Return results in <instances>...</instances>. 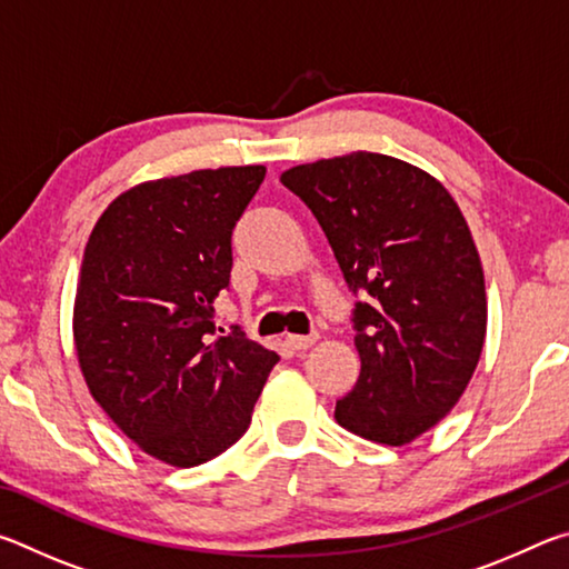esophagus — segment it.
Masks as SVG:
<instances>
[{
  "label": "esophagus",
  "mask_w": 569,
  "mask_h": 569,
  "mask_svg": "<svg viewBox=\"0 0 569 569\" xmlns=\"http://www.w3.org/2000/svg\"><path fill=\"white\" fill-rule=\"evenodd\" d=\"M288 346H291L293 351H306L311 349V346L319 341V333H311V336H288Z\"/></svg>",
  "instance_id": "esophagus-1"
}]
</instances>
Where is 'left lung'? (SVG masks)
Listing matches in <instances>:
<instances>
[{
	"mask_svg": "<svg viewBox=\"0 0 569 569\" xmlns=\"http://www.w3.org/2000/svg\"><path fill=\"white\" fill-rule=\"evenodd\" d=\"M281 182L363 296L353 308L361 373L333 417L377 445H409L459 401L485 346V271L467 220L435 176L381 152L306 162Z\"/></svg>",
	"mask_w": 569,
	"mask_h": 569,
	"instance_id": "8db88e82",
	"label": "left lung"
}]
</instances>
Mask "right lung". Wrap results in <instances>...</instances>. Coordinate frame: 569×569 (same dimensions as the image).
I'll use <instances>...</instances> for the list:
<instances>
[{"label": "right lung", "instance_id": "obj_1", "mask_svg": "<svg viewBox=\"0 0 569 569\" xmlns=\"http://www.w3.org/2000/svg\"><path fill=\"white\" fill-rule=\"evenodd\" d=\"M263 166L140 182L104 208L84 246L72 333L92 399L146 455L198 467L246 435L278 353L216 336L230 233Z\"/></svg>", "mask_w": 569, "mask_h": 569}]
</instances>
